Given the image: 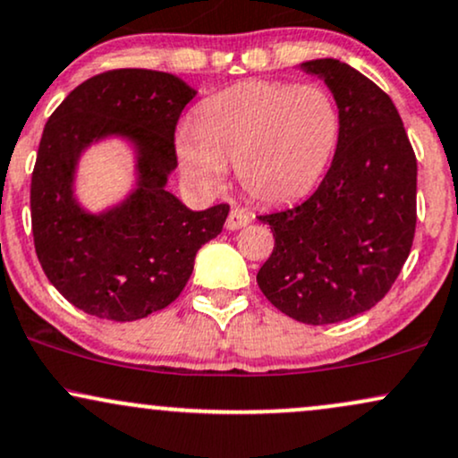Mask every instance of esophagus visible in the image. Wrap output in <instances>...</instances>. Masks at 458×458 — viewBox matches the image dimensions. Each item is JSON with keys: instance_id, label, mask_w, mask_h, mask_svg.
Instances as JSON below:
<instances>
[{"instance_id": "1", "label": "esophagus", "mask_w": 458, "mask_h": 458, "mask_svg": "<svg viewBox=\"0 0 458 458\" xmlns=\"http://www.w3.org/2000/svg\"><path fill=\"white\" fill-rule=\"evenodd\" d=\"M247 224H250V213L241 207H234L233 211L228 213V219H225V228L228 230H239Z\"/></svg>"}]
</instances>
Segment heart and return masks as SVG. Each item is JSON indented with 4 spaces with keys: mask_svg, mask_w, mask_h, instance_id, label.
Wrapping results in <instances>:
<instances>
[{
    "mask_svg": "<svg viewBox=\"0 0 458 458\" xmlns=\"http://www.w3.org/2000/svg\"><path fill=\"white\" fill-rule=\"evenodd\" d=\"M341 114L318 85L250 81L208 98L176 139L183 173L207 190L225 181V164L253 200L285 205L310 194L335 156Z\"/></svg>",
    "mask_w": 458,
    "mask_h": 458,
    "instance_id": "1",
    "label": "heart"
}]
</instances>
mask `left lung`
<instances>
[{
  "label": "left lung",
  "mask_w": 458,
  "mask_h": 458,
  "mask_svg": "<svg viewBox=\"0 0 458 458\" xmlns=\"http://www.w3.org/2000/svg\"><path fill=\"white\" fill-rule=\"evenodd\" d=\"M322 76L341 114L327 176L301 205L260 215L275 236L258 271L262 294L302 324L371 310L393 288L416 233V156L388 93L337 59L301 65Z\"/></svg>",
  "instance_id": "obj_1"
}]
</instances>
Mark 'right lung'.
<instances>
[{
  "label": "right lung",
  "mask_w": 458,
  "mask_h": 458,
  "mask_svg": "<svg viewBox=\"0 0 458 458\" xmlns=\"http://www.w3.org/2000/svg\"><path fill=\"white\" fill-rule=\"evenodd\" d=\"M196 91L157 70H108L81 82L44 125L31 173V233L42 271L89 316L131 322L185 288L196 253L222 233L228 205L190 211L166 190L174 130ZM104 135L140 151V183L106 214L82 212L71 191L80 153Z\"/></svg>",
  "instance_id": "add662e5"
}]
</instances>
